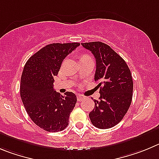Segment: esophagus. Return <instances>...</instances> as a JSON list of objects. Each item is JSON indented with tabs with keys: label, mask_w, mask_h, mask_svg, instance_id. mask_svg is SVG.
I'll list each match as a JSON object with an SVG mask.
<instances>
[{
	"label": "esophagus",
	"mask_w": 159,
	"mask_h": 159,
	"mask_svg": "<svg viewBox=\"0 0 159 159\" xmlns=\"http://www.w3.org/2000/svg\"><path fill=\"white\" fill-rule=\"evenodd\" d=\"M85 98V97H84L83 95H81V94H78V101H81L82 100H84Z\"/></svg>",
	"instance_id": "obj_1"
}]
</instances>
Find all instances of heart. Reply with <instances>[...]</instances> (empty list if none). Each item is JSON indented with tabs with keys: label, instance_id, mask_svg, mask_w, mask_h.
I'll use <instances>...</instances> for the list:
<instances>
[{
	"label": "heart",
	"instance_id": "heart-1",
	"mask_svg": "<svg viewBox=\"0 0 159 159\" xmlns=\"http://www.w3.org/2000/svg\"><path fill=\"white\" fill-rule=\"evenodd\" d=\"M83 56H87V55H83Z\"/></svg>",
	"mask_w": 159,
	"mask_h": 159
}]
</instances>
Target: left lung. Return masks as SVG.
I'll list each match as a JSON object with an SVG mask.
<instances>
[{"instance_id":"1","label":"left lung","mask_w":159,"mask_h":159,"mask_svg":"<svg viewBox=\"0 0 159 159\" xmlns=\"http://www.w3.org/2000/svg\"><path fill=\"white\" fill-rule=\"evenodd\" d=\"M81 45L96 58L94 79L100 87L99 100L89 116L100 129H108L122 120L127 113L133 93L131 71L124 59L109 46L101 42L84 43Z\"/></svg>"}]
</instances>
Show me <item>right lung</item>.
Returning <instances> with one entry per match:
<instances>
[{
    "instance_id": "1",
    "label": "right lung",
    "mask_w": 159,
    "mask_h": 159,
    "mask_svg": "<svg viewBox=\"0 0 159 159\" xmlns=\"http://www.w3.org/2000/svg\"><path fill=\"white\" fill-rule=\"evenodd\" d=\"M79 43H51L41 48L27 61L20 79V97L28 116L47 131H62L77 102L72 92L60 95L54 88V77L64 58Z\"/></svg>"
}]
</instances>
